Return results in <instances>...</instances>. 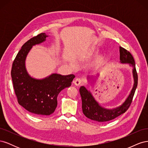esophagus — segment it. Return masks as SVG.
Masks as SVG:
<instances>
[{"instance_id": "obj_1", "label": "esophagus", "mask_w": 148, "mask_h": 148, "mask_svg": "<svg viewBox=\"0 0 148 148\" xmlns=\"http://www.w3.org/2000/svg\"><path fill=\"white\" fill-rule=\"evenodd\" d=\"M83 82V80L80 78H77L75 79V80L74 81V84L76 85V86H79L81 83Z\"/></svg>"}]
</instances>
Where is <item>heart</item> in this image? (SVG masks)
Instances as JSON below:
<instances>
[{
	"label": "heart",
	"mask_w": 148,
	"mask_h": 148,
	"mask_svg": "<svg viewBox=\"0 0 148 148\" xmlns=\"http://www.w3.org/2000/svg\"><path fill=\"white\" fill-rule=\"evenodd\" d=\"M97 52V51L95 49H93L90 52V55L92 56L94 54H95ZM102 57L101 56H97L96 57L95 59H94L90 64L89 65V66L90 67L91 69H97L98 66H99L101 63L102 62Z\"/></svg>",
	"instance_id": "1"
}]
</instances>
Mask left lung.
Here are the masks:
<instances>
[{"mask_svg":"<svg viewBox=\"0 0 148 148\" xmlns=\"http://www.w3.org/2000/svg\"><path fill=\"white\" fill-rule=\"evenodd\" d=\"M120 63L128 64L132 67V74L133 77V88L129 95L127 96L121 105L112 109H107L99 104L92 95V92L88 90L84 86L79 88V93L82 100L83 113L86 117L93 121L98 122H105L113 120L119 115L125 113L130 106L134 94L136 91L138 85V75L136 73L135 63L132 55L126 49L120 47ZM100 73H98L93 77H88L87 79L89 83L95 81L96 78L99 77Z\"/></svg>","mask_w":148,"mask_h":148,"instance_id":"left-lung-1","label":"left lung"}]
</instances>
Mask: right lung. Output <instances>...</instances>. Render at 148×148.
<instances>
[{
  "label": "right lung",
  "instance_id": "obj_1",
  "mask_svg": "<svg viewBox=\"0 0 148 148\" xmlns=\"http://www.w3.org/2000/svg\"><path fill=\"white\" fill-rule=\"evenodd\" d=\"M49 36L41 33L25 42L13 62L11 76L19 104L36 115H49L55 111L57 96L71 86L74 75L52 73L41 79L31 77L26 67V59L33 46L46 41Z\"/></svg>",
  "mask_w": 148,
  "mask_h": 148
}]
</instances>
